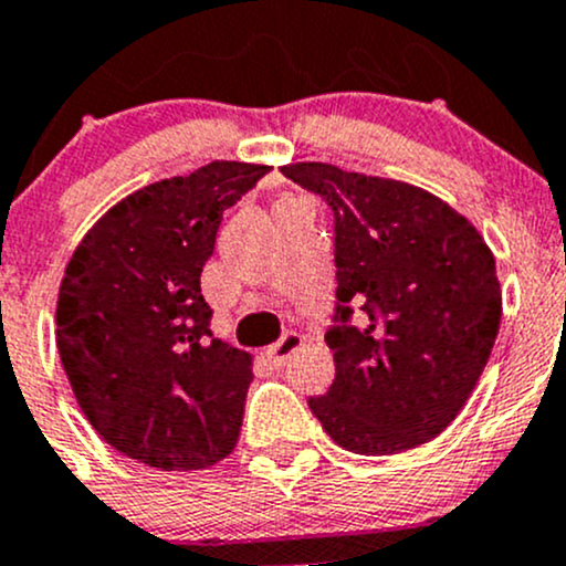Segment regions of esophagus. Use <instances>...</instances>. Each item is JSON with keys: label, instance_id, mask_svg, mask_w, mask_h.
<instances>
[{"label": "esophagus", "instance_id": "esophagus-1", "mask_svg": "<svg viewBox=\"0 0 566 566\" xmlns=\"http://www.w3.org/2000/svg\"><path fill=\"white\" fill-rule=\"evenodd\" d=\"M300 346H302V337L296 335V332H285L281 340L272 343V346L266 348V359H270L272 368H283L285 359H289Z\"/></svg>", "mask_w": 566, "mask_h": 566}]
</instances>
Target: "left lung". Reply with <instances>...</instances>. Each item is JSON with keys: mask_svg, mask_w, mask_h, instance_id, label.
Returning <instances> with one entry per match:
<instances>
[{"mask_svg": "<svg viewBox=\"0 0 566 566\" xmlns=\"http://www.w3.org/2000/svg\"><path fill=\"white\" fill-rule=\"evenodd\" d=\"M335 218V381L307 400L335 444L395 455L436 439L474 392L501 322L496 261L450 203L329 163L283 166Z\"/></svg>", "mask_w": 566, "mask_h": 566, "instance_id": "8db88e82", "label": "left lung"}]
</instances>
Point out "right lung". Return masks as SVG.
I'll return each mask as SVG.
<instances>
[{"label":"right lung","instance_id":"obj_1","mask_svg":"<svg viewBox=\"0 0 566 566\" xmlns=\"http://www.w3.org/2000/svg\"><path fill=\"white\" fill-rule=\"evenodd\" d=\"M266 171L214 160L147 185L75 248L56 302V348L81 411L122 455L193 471L234 450L253 354L212 335L201 270L223 212Z\"/></svg>","mask_w":566,"mask_h":566}]
</instances>
